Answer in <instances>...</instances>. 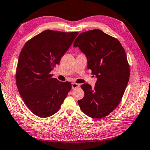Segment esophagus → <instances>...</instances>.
Returning a JSON list of instances; mask_svg holds the SVG:
<instances>
[{"instance_id": "34e87169", "label": "esophagus", "mask_w": 150, "mask_h": 150, "mask_svg": "<svg viewBox=\"0 0 150 150\" xmlns=\"http://www.w3.org/2000/svg\"><path fill=\"white\" fill-rule=\"evenodd\" d=\"M80 86V85L79 83H71V88L72 89H75V88H77Z\"/></svg>"}]
</instances>
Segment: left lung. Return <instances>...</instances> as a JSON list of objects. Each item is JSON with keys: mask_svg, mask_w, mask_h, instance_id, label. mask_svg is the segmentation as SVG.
I'll list each match as a JSON object with an SVG mask.
<instances>
[{"mask_svg": "<svg viewBox=\"0 0 150 150\" xmlns=\"http://www.w3.org/2000/svg\"><path fill=\"white\" fill-rule=\"evenodd\" d=\"M74 46L88 59V68L97 78L95 88L83 83L84 97L78 100L82 112L95 119L108 116L119 105L130 77L126 53L116 38L94 29L81 33Z\"/></svg>", "mask_w": 150, "mask_h": 150, "instance_id": "left-lung-1", "label": "left lung"}]
</instances>
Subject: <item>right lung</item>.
<instances>
[{
  "mask_svg": "<svg viewBox=\"0 0 150 150\" xmlns=\"http://www.w3.org/2000/svg\"><path fill=\"white\" fill-rule=\"evenodd\" d=\"M78 32L47 30L27 41L21 50L16 83L24 103L34 114L47 117L61 108L71 88L50 74L60 62Z\"/></svg>",
  "mask_w": 150,
  "mask_h": 150,
  "instance_id": "right-lung-1",
  "label": "right lung"
}]
</instances>
